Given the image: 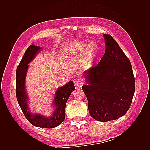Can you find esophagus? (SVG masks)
<instances>
[{
    "label": "esophagus",
    "mask_w": 150,
    "mask_h": 150,
    "mask_svg": "<svg viewBox=\"0 0 150 150\" xmlns=\"http://www.w3.org/2000/svg\"><path fill=\"white\" fill-rule=\"evenodd\" d=\"M74 85L76 88H81V86H83V80L81 79V78H77L74 79Z\"/></svg>",
    "instance_id": "esophagus-1"
}]
</instances>
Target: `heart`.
<instances>
[{
    "label": "heart",
    "mask_w": 150,
    "mask_h": 150,
    "mask_svg": "<svg viewBox=\"0 0 150 150\" xmlns=\"http://www.w3.org/2000/svg\"><path fill=\"white\" fill-rule=\"evenodd\" d=\"M88 43L86 42H79L72 44L66 49V52L68 56H74V54L83 51ZM98 47L97 44L94 42L89 43L85 51L84 65L88 66L92 63L94 58L96 57L98 53Z\"/></svg>",
    "instance_id": "b5f03b06"
}]
</instances>
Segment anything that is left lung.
Instances as JSON below:
<instances>
[{"instance_id": "obj_1", "label": "left lung", "mask_w": 150, "mask_h": 150, "mask_svg": "<svg viewBox=\"0 0 150 150\" xmlns=\"http://www.w3.org/2000/svg\"><path fill=\"white\" fill-rule=\"evenodd\" d=\"M105 53L96 66L84 72L82 89L89 114L101 122L115 120L129 109L134 93V78L129 59L110 35L104 34Z\"/></svg>"}]
</instances>
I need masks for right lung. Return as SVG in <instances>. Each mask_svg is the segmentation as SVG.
I'll return each instance as SVG.
<instances>
[{"label":"right lung","mask_w":150,"mask_h":150,"mask_svg":"<svg viewBox=\"0 0 150 150\" xmlns=\"http://www.w3.org/2000/svg\"><path fill=\"white\" fill-rule=\"evenodd\" d=\"M42 48L32 44L27 49L16 70V97L18 103L26 119L30 123L39 128H52L59 125L65 119L66 104L71 93L75 89L73 81H70L66 85L58 88L53 100L54 110L52 115L44 116L40 113H32L29 106V96L27 93L25 78L29 64L40 52Z\"/></svg>","instance_id":"1"}]
</instances>
